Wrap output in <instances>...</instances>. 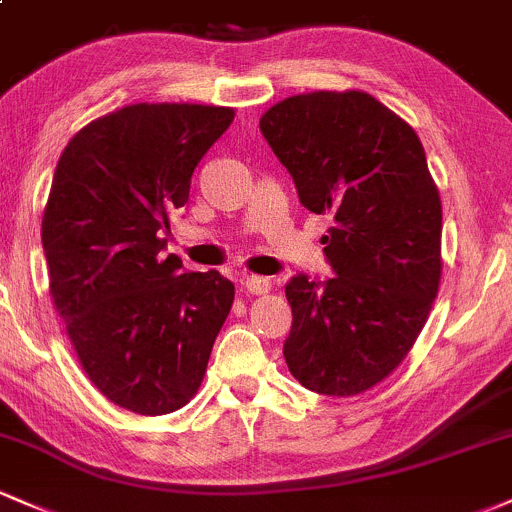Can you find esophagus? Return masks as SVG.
Segmentation results:
<instances>
[{"label":"esophagus","instance_id":"obj_1","mask_svg":"<svg viewBox=\"0 0 512 512\" xmlns=\"http://www.w3.org/2000/svg\"><path fill=\"white\" fill-rule=\"evenodd\" d=\"M245 289L250 291V294H267L269 289H272V282H269L267 277H260V274H247L245 277Z\"/></svg>","mask_w":512,"mask_h":512}]
</instances>
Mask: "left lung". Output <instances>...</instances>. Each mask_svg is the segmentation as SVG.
Instances as JSON below:
<instances>
[{"label":"left lung","mask_w":512,"mask_h":512,"mask_svg":"<svg viewBox=\"0 0 512 512\" xmlns=\"http://www.w3.org/2000/svg\"><path fill=\"white\" fill-rule=\"evenodd\" d=\"M299 201L328 213L335 277L286 284L289 372L308 391L355 396L411 352L440 286L442 204L420 138L372 94H296L260 119Z\"/></svg>","instance_id":"obj_1"}]
</instances>
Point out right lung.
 <instances>
[{
  "label": "right lung",
  "instance_id": "obj_1",
  "mask_svg": "<svg viewBox=\"0 0 512 512\" xmlns=\"http://www.w3.org/2000/svg\"><path fill=\"white\" fill-rule=\"evenodd\" d=\"M233 109L133 104L67 143L43 211L50 296L89 381L116 406L165 415L192 401L235 286L162 255L170 213Z\"/></svg>",
  "mask_w": 512,
  "mask_h": 512
}]
</instances>
